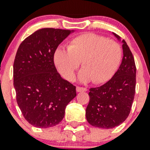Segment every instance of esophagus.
Wrapping results in <instances>:
<instances>
[{
	"label": "esophagus",
	"mask_w": 150,
	"mask_h": 150,
	"mask_svg": "<svg viewBox=\"0 0 150 150\" xmlns=\"http://www.w3.org/2000/svg\"><path fill=\"white\" fill-rule=\"evenodd\" d=\"M76 91L77 92H82V91H87V89L84 87H81V86H77L76 87Z\"/></svg>",
	"instance_id": "obj_1"
}]
</instances>
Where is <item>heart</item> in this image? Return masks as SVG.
I'll use <instances>...</instances> for the list:
<instances>
[{
  "instance_id": "1",
  "label": "heart",
  "mask_w": 150,
  "mask_h": 150,
  "mask_svg": "<svg viewBox=\"0 0 150 150\" xmlns=\"http://www.w3.org/2000/svg\"><path fill=\"white\" fill-rule=\"evenodd\" d=\"M121 58L122 49L118 42L99 34L86 33L71 39L67 50L57 49L54 63L65 79L73 81L82 62L83 69L79 79L100 84L107 82L116 72Z\"/></svg>"
}]
</instances>
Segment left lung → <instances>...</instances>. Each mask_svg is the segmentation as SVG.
<instances>
[{
	"instance_id": "obj_1",
	"label": "left lung",
	"mask_w": 150,
	"mask_h": 150,
	"mask_svg": "<svg viewBox=\"0 0 150 150\" xmlns=\"http://www.w3.org/2000/svg\"><path fill=\"white\" fill-rule=\"evenodd\" d=\"M113 34L120 39L119 35ZM122 42L123 57L118 71L104 85L90 89L86 117L96 127H116L125 121L131 112L135 93L136 66L128 45L124 40Z\"/></svg>"
}]
</instances>
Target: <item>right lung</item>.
<instances>
[{"instance_id": "add662e5", "label": "right lung", "mask_w": 150, "mask_h": 150, "mask_svg": "<svg viewBox=\"0 0 150 150\" xmlns=\"http://www.w3.org/2000/svg\"><path fill=\"white\" fill-rule=\"evenodd\" d=\"M72 32L40 29L26 38L17 50L13 64L16 101L25 120L36 127L57 125L76 96V87L61 78L53 60L58 45Z\"/></svg>"}]
</instances>
